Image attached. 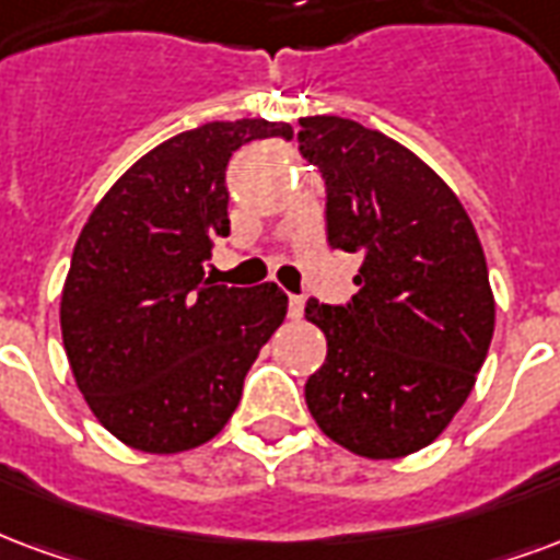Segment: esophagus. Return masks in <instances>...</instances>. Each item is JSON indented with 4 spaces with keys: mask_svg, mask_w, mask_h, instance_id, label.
I'll use <instances>...</instances> for the list:
<instances>
[{
    "mask_svg": "<svg viewBox=\"0 0 560 560\" xmlns=\"http://www.w3.org/2000/svg\"><path fill=\"white\" fill-rule=\"evenodd\" d=\"M302 312H305V300H302V296H291V300H288V314H291V320H300Z\"/></svg>",
    "mask_w": 560,
    "mask_h": 560,
    "instance_id": "34e87169",
    "label": "esophagus"
}]
</instances>
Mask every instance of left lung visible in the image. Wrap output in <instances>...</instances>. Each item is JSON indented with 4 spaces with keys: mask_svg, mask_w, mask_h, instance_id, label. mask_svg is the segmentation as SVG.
Here are the masks:
<instances>
[{
    "mask_svg": "<svg viewBox=\"0 0 560 560\" xmlns=\"http://www.w3.org/2000/svg\"><path fill=\"white\" fill-rule=\"evenodd\" d=\"M300 127L302 156L326 177L329 246L362 255L347 308L305 305L329 347L305 404L341 448L407 457L448 428L490 350L483 246L454 189L409 148L338 115Z\"/></svg>",
    "mask_w": 560,
    "mask_h": 560,
    "instance_id": "1",
    "label": "left lung"
}]
</instances>
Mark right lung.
<instances>
[{
    "label": "right lung",
    "mask_w": 560,
    "mask_h": 560,
    "mask_svg": "<svg viewBox=\"0 0 560 560\" xmlns=\"http://www.w3.org/2000/svg\"><path fill=\"white\" fill-rule=\"evenodd\" d=\"M284 121L243 118L177 132L91 210L61 291V341L85 404L127 448L180 454L222 433L243 380L288 314L279 284L205 279L228 237L225 168Z\"/></svg>",
    "instance_id": "obj_1"
}]
</instances>
